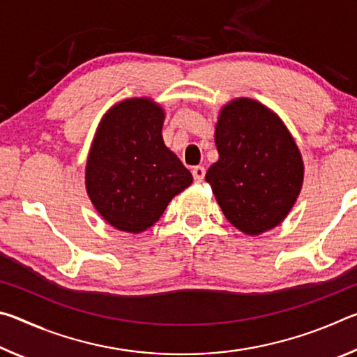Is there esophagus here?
<instances>
[{
    "instance_id": "obj_1",
    "label": "esophagus",
    "mask_w": 357,
    "mask_h": 357,
    "mask_svg": "<svg viewBox=\"0 0 357 357\" xmlns=\"http://www.w3.org/2000/svg\"><path fill=\"white\" fill-rule=\"evenodd\" d=\"M192 174H193V179H195L197 183H202V181L204 179V174H206V170H204V167H195L192 170Z\"/></svg>"
}]
</instances>
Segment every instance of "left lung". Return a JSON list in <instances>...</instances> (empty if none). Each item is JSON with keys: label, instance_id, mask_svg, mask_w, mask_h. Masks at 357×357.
Masks as SVG:
<instances>
[{"label": "left lung", "instance_id": "obj_1", "mask_svg": "<svg viewBox=\"0 0 357 357\" xmlns=\"http://www.w3.org/2000/svg\"><path fill=\"white\" fill-rule=\"evenodd\" d=\"M219 160L206 181L231 225L259 234L285 219L298 198L304 165L285 126L264 105L236 99L215 126Z\"/></svg>", "mask_w": 357, "mask_h": 357}]
</instances>
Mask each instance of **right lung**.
Instances as JSON below:
<instances>
[{
	"label": "right lung",
	"instance_id": "add662e5",
	"mask_svg": "<svg viewBox=\"0 0 357 357\" xmlns=\"http://www.w3.org/2000/svg\"><path fill=\"white\" fill-rule=\"evenodd\" d=\"M164 112L128 99L105 114L86 164V190L112 227L142 233L192 184V174L162 140Z\"/></svg>",
	"mask_w": 357,
	"mask_h": 357
}]
</instances>
